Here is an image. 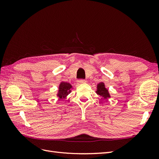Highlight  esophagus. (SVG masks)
Masks as SVG:
<instances>
[{"label": "esophagus", "mask_w": 159, "mask_h": 159, "mask_svg": "<svg viewBox=\"0 0 159 159\" xmlns=\"http://www.w3.org/2000/svg\"><path fill=\"white\" fill-rule=\"evenodd\" d=\"M85 82H86V81L85 80H78V81H77L78 84H84Z\"/></svg>", "instance_id": "obj_1"}]
</instances>
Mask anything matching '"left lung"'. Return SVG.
<instances>
[{
    "mask_svg": "<svg viewBox=\"0 0 159 159\" xmlns=\"http://www.w3.org/2000/svg\"><path fill=\"white\" fill-rule=\"evenodd\" d=\"M96 93H97L98 95L102 96L104 99H107L110 98V95L108 89L105 88V84L103 82H101L98 84Z\"/></svg>",
    "mask_w": 159,
    "mask_h": 159,
    "instance_id": "1",
    "label": "left lung"
}]
</instances>
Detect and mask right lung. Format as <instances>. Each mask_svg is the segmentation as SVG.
Wrapping results in <instances>:
<instances>
[{
    "mask_svg": "<svg viewBox=\"0 0 159 159\" xmlns=\"http://www.w3.org/2000/svg\"><path fill=\"white\" fill-rule=\"evenodd\" d=\"M71 89L72 85L70 84L62 81L59 85V90L57 93V96L60 99L64 98L71 92Z\"/></svg>",
    "mask_w": 159,
    "mask_h": 159,
    "instance_id": "add662e5",
    "label": "right lung"
}]
</instances>
